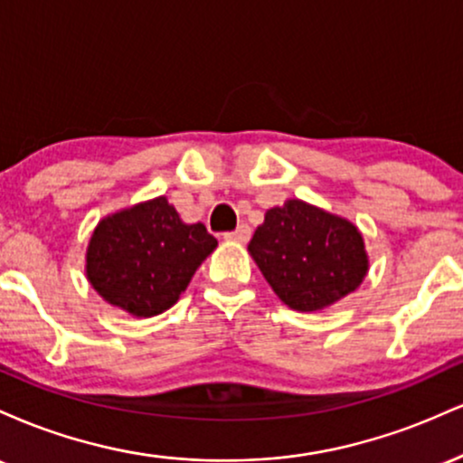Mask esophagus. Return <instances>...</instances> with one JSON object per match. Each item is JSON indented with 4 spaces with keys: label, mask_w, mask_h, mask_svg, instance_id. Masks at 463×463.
<instances>
[{
    "label": "esophagus",
    "mask_w": 463,
    "mask_h": 463,
    "mask_svg": "<svg viewBox=\"0 0 463 463\" xmlns=\"http://www.w3.org/2000/svg\"><path fill=\"white\" fill-rule=\"evenodd\" d=\"M224 239L226 241H235V243H246L250 239V226L241 224L239 228H235V231L231 232H224Z\"/></svg>",
    "instance_id": "1"
}]
</instances>
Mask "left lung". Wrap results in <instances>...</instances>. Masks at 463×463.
<instances>
[{"label": "left lung", "mask_w": 463, "mask_h": 463, "mask_svg": "<svg viewBox=\"0 0 463 463\" xmlns=\"http://www.w3.org/2000/svg\"><path fill=\"white\" fill-rule=\"evenodd\" d=\"M248 250L274 294L296 311L342 300L368 274L357 226L302 200L269 209Z\"/></svg>", "instance_id": "obj_1"}]
</instances>
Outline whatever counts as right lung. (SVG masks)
Wrapping results in <instances>:
<instances>
[{"label":"right lung","instance_id":"obj_1","mask_svg":"<svg viewBox=\"0 0 463 463\" xmlns=\"http://www.w3.org/2000/svg\"><path fill=\"white\" fill-rule=\"evenodd\" d=\"M217 248L204 224H184L167 198L117 211L95 226L87 279L109 305L152 317L176 305L195 269Z\"/></svg>","mask_w":463,"mask_h":463}]
</instances>
